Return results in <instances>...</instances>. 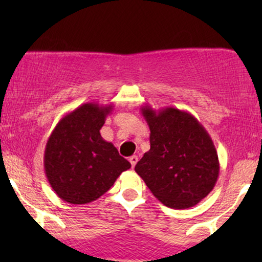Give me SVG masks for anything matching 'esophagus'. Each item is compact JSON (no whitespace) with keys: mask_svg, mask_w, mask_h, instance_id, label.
I'll return each mask as SVG.
<instances>
[{"mask_svg":"<svg viewBox=\"0 0 262 262\" xmlns=\"http://www.w3.org/2000/svg\"><path fill=\"white\" fill-rule=\"evenodd\" d=\"M137 162H138V156L134 155V156H131V157H130V163H131L132 168H134V167L136 166V163H137Z\"/></svg>","mask_w":262,"mask_h":262,"instance_id":"1","label":"esophagus"}]
</instances>
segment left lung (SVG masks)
<instances>
[{"instance_id":"left-lung-1","label":"left lung","mask_w":262,"mask_h":262,"mask_svg":"<svg viewBox=\"0 0 262 262\" xmlns=\"http://www.w3.org/2000/svg\"><path fill=\"white\" fill-rule=\"evenodd\" d=\"M150 128V150L135 170L161 203L171 209L194 206L212 191L220 175L217 150L205 127L174 107H141Z\"/></svg>"}]
</instances>
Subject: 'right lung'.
Listing matches in <instances>:
<instances>
[{"label":"right lung","mask_w":262,"mask_h":262,"mask_svg":"<svg viewBox=\"0 0 262 262\" xmlns=\"http://www.w3.org/2000/svg\"><path fill=\"white\" fill-rule=\"evenodd\" d=\"M113 105L87 102L58 121L45 146L44 169L49 184L64 202H94L112 187L131 163L100 135Z\"/></svg>","instance_id":"right-lung-1"}]
</instances>
